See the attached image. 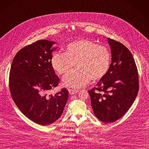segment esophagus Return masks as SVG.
Segmentation results:
<instances>
[{"instance_id":"1","label":"esophagus","mask_w":149,"mask_h":149,"mask_svg":"<svg viewBox=\"0 0 149 149\" xmlns=\"http://www.w3.org/2000/svg\"><path fill=\"white\" fill-rule=\"evenodd\" d=\"M68 92H69L70 94H75L79 92L78 90L76 89H68Z\"/></svg>"}]
</instances>
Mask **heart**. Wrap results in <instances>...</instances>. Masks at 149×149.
<instances>
[{
	"instance_id": "b5f03b06",
	"label": "heart",
	"mask_w": 149,
	"mask_h": 149,
	"mask_svg": "<svg viewBox=\"0 0 149 149\" xmlns=\"http://www.w3.org/2000/svg\"><path fill=\"white\" fill-rule=\"evenodd\" d=\"M111 62V53L108 48L97 45L94 41L84 39L68 44L65 52H57L53 54L51 63L59 75L67 73L63 78L64 86L79 88L86 85L91 79L100 80L107 74Z\"/></svg>"
}]
</instances>
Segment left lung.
<instances>
[{"label":"left lung","mask_w":149,"mask_h":149,"mask_svg":"<svg viewBox=\"0 0 149 149\" xmlns=\"http://www.w3.org/2000/svg\"><path fill=\"white\" fill-rule=\"evenodd\" d=\"M112 60L109 70L88 92L95 115L104 123H112L128 111L139 90V73L129 49L120 42L108 38Z\"/></svg>","instance_id":"1"}]
</instances>
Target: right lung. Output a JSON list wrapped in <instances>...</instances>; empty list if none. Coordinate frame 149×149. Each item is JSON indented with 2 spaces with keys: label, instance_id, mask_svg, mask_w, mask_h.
Listing matches in <instances>:
<instances>
[{
  "label": "right lung",
  "instance_id": "add662e5",
  "mask_svg": "<svg viewBox=\"0 0 149 149\" xmlns=\"http://www.w3.org/2000/svg\"><path fill=\"white\" fill-rule=\"evenodd\" d=\"M54 44L38 40L22 48L15 55L9 73V90L15 104L26 117L41 125L58 120L68 98L66 88L49 94L60 82L51 63Z\"/></svg>",
  "mask_w": 149,
  "mask_h": 149
}]
</instances>
